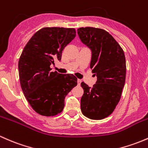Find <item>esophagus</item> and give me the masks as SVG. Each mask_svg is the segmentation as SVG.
I'll return each instance as SVG.
<instances>
[{"instance_id":"34e87169","label":"esophagus","mask_w":148,"mask_h":148,"mask_svg":"<svg viewBox=\"0 0 148 148\" xmlns=\"http://www.w3.org/2000/svg\"><path fill=\"white\" fill-rule=\"evenodd\" d=\"M81 82H82V80H80V79H77V85H79V86H80Z\"/></svg>"}]
</instances>
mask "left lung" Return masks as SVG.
<instances>
[{"instance_id":"1","label":"left lung","mask_w":148,"mask_h":148,"mask_svg":"<svg viewBox=\"0 0 148 148\" xmlns=\"http://www.w3.org/2000/svg\"><path fill=\"white\" fill-rule=\"evenodd\" d=\"M81 42L91 49L90 68L97 77L92 87L81 82L84 90L81 112L87 118L101 120L114 112L125 80V58L119 43L106 30L95 27L77 29Z\"/></svg>"}]
</instances>
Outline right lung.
<instances>
[{"label":"right lung","mask_w":148,"mask_h":148,"mask_svg":"<svg viewBox=\"0 0 148 148\" xmlns=\"http://www.w3.org/2000/svg\"><path fill=\"white\" fill-rule=\"evenodd\" d=\"M74 28L44 27L32 36L18 62L21 88L37 114L53 116L64 108V99L77 85L72 74L52 72L51 65L61 61L62 51L75 37Z\"/></svg>","instance_id":"add662e5"}]
</instances>
